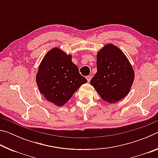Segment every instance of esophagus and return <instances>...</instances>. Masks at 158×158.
Segmentation results:
<instances>
[{
  "mask_svg": "<svg viewBox=\"0 0 158 158\" xmlns=\"http://www.w3.org/2000/svg\"><path fill=\"white\" fill-rule=\"evenodd\" d=\"M86 79H87V81L89 82L90 81V79H91V76H87L86 77Z\"/></svg>",
  "mask_w": 158,
  "mask_h": 158,
  "instance_id": "esophagus-1",
  "label": "esophagus"
}]
</instances>
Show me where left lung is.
I'll use <instances>...</instances> for the list:
<instances>
[{
    "instance_id": "1",
    "label": "left lung",
    "mask_w": 158,
    "mask_h": 158,
    "mask_svg": "<svg viewBox=\"0 0 158 158\" xmlns=\"http://www.w3.org/2000/svg\"><path fill=\"white\" fill-rule=\"evenodd\" d=\"M97 69L90 83L102 100L114 103L129 93L135 73L126 56L118 47L108 44L99 51Z\"/></svg>"
}]
</instances>
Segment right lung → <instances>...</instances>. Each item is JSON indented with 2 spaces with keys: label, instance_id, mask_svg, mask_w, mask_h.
I'll list each match as a JSON object with an SVG mask.
<instances>
[{
  "label": "right lung",
  "instance_id": "add662e5",
  "mask_svg": "<svg viewBox=\"0 0 158 158\" xmlns=\"http://www.w3.org/2000/svg\"><path fill=\"white\" fill-rule=\"evenodd\" d=\"M35 79L40 92L47 100L58 106L65 105L77 89L87 82L72 61V56L57 47L44 56Z\"/></svg>",
  "mask_w": 158,
  "mask_h": 158
}]
</instances>
